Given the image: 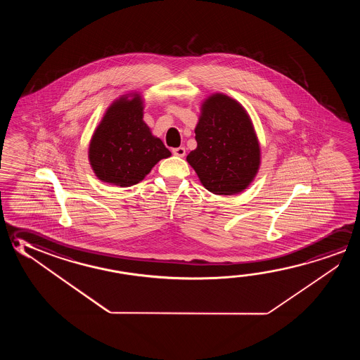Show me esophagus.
<instances>
[{"mask_svg":"<svg viewBox=\"0 0 360 360\" xmlns=\"http://www.w3.org/2000/svg\"><path fill=\"white\" fill-rule=\"evenodd\" d=\"M172 153L174 154V155H177V157H184V155H186V148H174V149L172 150Z\"/></svg>","mask_w":360,"mask_h":360,"instance_id":"obj_1","label":"esophagus"}]
</instances>
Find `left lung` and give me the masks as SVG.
I'll use <instances>...</instances> for the list:
<instances>
[{"instance_id": "1", "label": "left lung", "mask_w": 360, "mask_h": 360, "mask_svg": "<svg viewBox=\"0 0 360 360\" xmlns=\"http://www.w3.org/2000/svg\"><path fill=\"white\" fill-rule=\"evenodd\" d=\"M195 133L197 148L187 155V162L203 187L222 195L248 188L259 172L261 150L245 108L221 93L208 96Z\"/></svg>"}]
</instances>
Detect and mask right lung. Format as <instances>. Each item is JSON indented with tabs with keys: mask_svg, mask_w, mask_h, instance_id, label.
Returning <instances> with one entry per match:
<instances>
[{
	"mask_svg": "<svg viewBox=\"0 0 360 360\" xmlns=\"http://www.w3.org/2000/svg\"><path fill=\"white\" fill-rule=\"evenodd\" d=\"M139 94L124 95L106 109L89 144V162L101 182L130 187L160 160L171 157L143 120Z\"/></svg>",
	"mask_w": 360,
	"mask_h": 360,
	"instance_id": "1",
	"label": "right lung"
}]
</instances>
